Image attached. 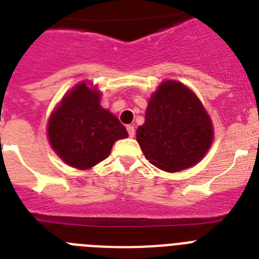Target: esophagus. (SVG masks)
I'll list each match as a JSON object with an SVG mask.
<instances>
[{
	"label": "esophagus",
	"instance_id": "esophagus-1",
	"mask_svg": "<svg viewBox=\"0 0 259 259\" xmlns=\"http://www.w3.org/2000/svg\"><path fill=\"white\" fill-rule=\"evenodd\" d=\"M127 131H128V135H130V138H134V136H135V127H134V125H127Z\"/></svg>",
	"mask_w": 259,
	"mask_h": 259
}]
</instances>
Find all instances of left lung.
<instances>
[{"instance_id":"1","label":"left lung","mask_w":259,"mask_h":259,"mask_svg":"<svg viewBox=\"0 0 259 259\" xmlns=\"http://www.w3.org/2000/svg\"><path fill=\"white\" fill-rule=\"evenodd\" d=\"M136 140L152 165L176 173L205 156L213 127L198 97L183 83L167 79L152 94Z\"/></svg>"}]
</instances>
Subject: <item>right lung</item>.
Returning <instances> with one entry per match:
<instances>
[{
    "label": "right lung",
    "instance_id": "right-lung-1",
    "mask_svg": "<svg viewBox=\"0 0 259 259\" xmlns=\"http://www.w3.org/2000/svg\"><path fill=\"white\" fill-rule=\"evenodd\" d=\"M101 93L81 82L59 103L48 120V141L69 166L89 169L110 154L128 132L114 114L99 103Z\"/></svg>",
    "mask_w": 259,
    "mask_h": 259
}]
</instances>
